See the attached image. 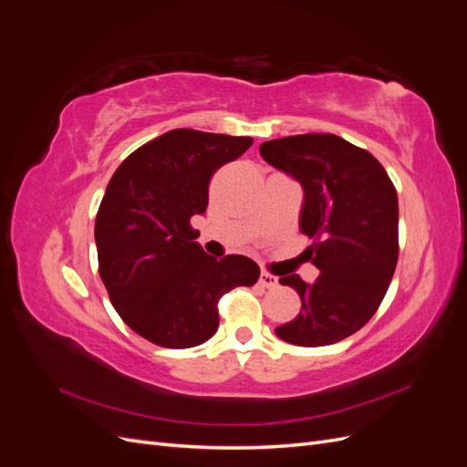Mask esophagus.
<instances>
[{
    "label": "esophagus",
    "mask_w": 467,
    "mask_h": 467,
    "mask_svg": "<svg viewBox=\"0 0 467 467\" xmlns=\"http://www.w3.org/2000/svg\"><path fill=\"white\" fill-rule=\"evenodd\" d=\"M259 285H261L263 288H276V286H278V278L263 271L261 276H259Z\"/></svg>",
    "instance_id": "34e87169"
}]
</instances>
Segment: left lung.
Segmentation results:
<instances>
[{"label":"left lung","mask_w":467,"mask_h":467,"mask_svg":"<svg viewBox=\"0 0 467 467\" xmlns=\"http://www.w3.org/2000/svg\"><path fill=\"white\" fill-rule=\"evenodd\" d=\"M261 158L304 189L300 232L316 239L307 255L314 285L286 275L300 314L275 333L298 347H325L364 327L384 300L398 265V192L370 151L335 134H300L263 142Z\"/></svg>","instance_id":"left-lung-1"}]
</instances>
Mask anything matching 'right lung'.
<instances>
[{
    "mask_svg": "<svg viewBox=\"0 0 467 467\" xmlns=\"http://www.w3.org/2000/svg\"><path fill=\"white\" fill-rule=\"evenodd\" d=\"M253 138L177 129L132 151L110 177L95 220L99 275L122 321L165 348L202 345L218 329L220 296L253 286L259 265L214 259L194 242L208 181Z\"/></svg>",
    "mask_w": 467,
    "mask_h": 467,
    "instance_id": "obj_1",
    "label": "right lung"
}]
</instances>
